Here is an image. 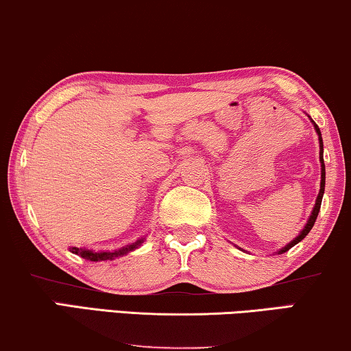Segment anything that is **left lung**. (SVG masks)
<instances>
[{"mask_svg":"<svg viewBox=\"0 0 351 351\" xmlns=\"http://www.w3.org/2000/svg\"><path fill=\"white\" fill-rule=\"evenodd\" d=\"M313 126H315V131H317L318 133V141H319V161H322V182H319V193H318V196H317V202H315V206H313V210H312V213H311V218H308L307 220V223H306V226H304V230L299 232V236L298 237H294L291 242L288 243V245H285L282 248L280 252L278 253H285V252H288L289 248L291 247H294L296 245L298 242H301L304 237H306L308 232H311V230L313 228V225H315V220H317V217H318V212H319V207H322V199H323V193H324V179H326V171H324V161H323V139H322V133H319V128L317 125L313 123Z\"/></svg>","mask_w":351,"mask_h":351,"instance_id":"obj_1","label":"left lung"}]
</instances>
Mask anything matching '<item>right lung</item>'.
<instances>
[{"mask_svg":"<svg viewBox=\"0 0 351 351\" xmlns=\"http://www.w3.org/2000/svg\"><path fill=\"white\" fill-rule=\"evenodd\" d=\"M142 242H144V237L139 239V241H136L134 243H131V245H126L115 252H93V250H88V248H79V247H71L69 252H73L75 255L82 256L85 260H90V261H104V260H114L117 256H123L126 253L136 250V248L141 247Z\"/></svg>","mask_w":351,"mask_h":351,"instance_id":"obj_1","label":"right lung"}]
</instances>
